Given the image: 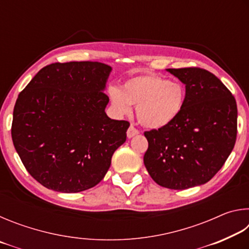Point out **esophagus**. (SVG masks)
Instances as JSON below:
<instances>
[{
  "mask_svg": "<svg viewBox=\"0 0 249 249\" xmlns=\"http://www.w3.org/2000/svg\"><path fill=\"white\" fill-rule=\"evenodd\" d=\"M138 134H140V130L135 128L133 125H130L129 128L127 129V137L128 138H132V137L135 136V135H138Z\"/></svg>",
  "mask_w": 249,
  "mask_h": 249,
  "instance_id": "esophagus-1",
  "label": "esophagus"
}]
</instances>
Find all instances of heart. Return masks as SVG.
Returning <instances> with one entry per match:
<instances>
[{
    "mask_svg": "<svg viewBox=\"0 0 249 249\" xmlns=\"http://www.w3.org/2000/svg\"><path fill=\"white\" fill-rule=\"evenodd\" d=\"M108 96L119 115L132 113L136 105L137 119L147 128L160 129L175 123L185 103L182 83L156 73H141L126 80L123 88L112 87Z\"/></svg>",
    "mask_w": 249,
    "mask_h": 249,
    "instance_id": "obj_1",
    "label": "heart"
}]
</instances>
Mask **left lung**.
Returning <instances> with one entry per match:
<instances>
[{
	"instance_id": "1",
	"label": "left lung",
	"mask_w": 249,
	"mask_h": 249,
	"mask_svg": "<svg viewBox=\"0 0 249 249\" xmlns=\"http://www.w3.org/2000/svg\"><path fill=\"white\" fill-rule=\"evenodd\" d=\"M167 71L185 86V103L175 123L144 133L148 141L144 163L156 183L184 190L208 182L229 158L237 135V105L208 70Z\"/></svg>"
}]
</instances>
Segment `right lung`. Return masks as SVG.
Segmentation results:
<instances>
[{"instance_id":"1","label":"right lung","mask_w":249,"mask_h":249,"mask_svg":"<svg viewBox=\"0 0 249 249\" xmlns=\"http://www.w3.org/2000/svg\"><path fill=\"white\" fill-rule=\"evenodd\" d=\"M111 71L102 62H54L18 94L12 140L29 175L44 187L75 193L107 175L129 127L105 113Z\"/></svg>"}]
</instances>
